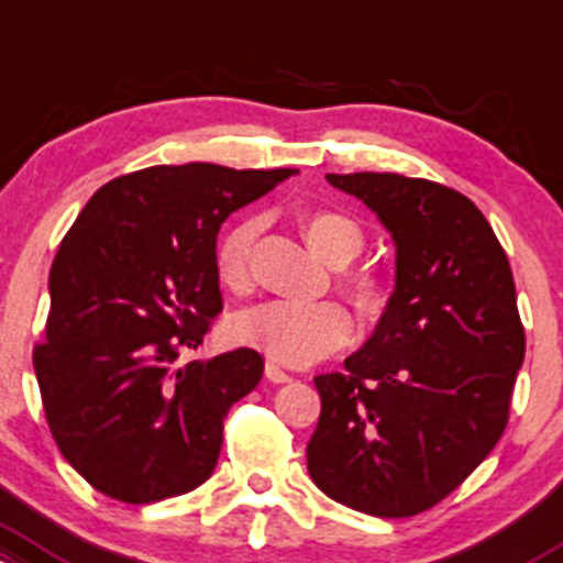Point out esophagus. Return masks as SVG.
Masks as SVG:
<instances>
[{
    "label": "esophagus",
    "instance_id": "obj_1",
    "mask_svg": "<svg viewBox=\"0 0 563 563\" xmlns=\"http://www.w3.org/2000/svg\"><path fill=\"white\" fill-rule=\"evenodd\" d=\"M264 374H267L272 385H286V382L294 379L291 374H286L280 366H275V363H267V366H264Z\"/></svg>",
    "mask_w": 563,
    "mask_h": 563
}]
</instances>
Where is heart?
Masks as SVG:
<instances>
[{
	"instance_id": "heart-1",
	"label": "heart",
	"mask_w": 563,
	"mask_h": 563,
	"mask_svg": "<svg viewBox=\"0 0 563 563\" xmlns=\"http://www.w3.org/2000/svg\"><path fill=\"white\" fill-rule=\"evenodd\" d=\"M299 230L307 245L331 267L350 264L366 245V232L347 213L305 211ZM262 221L243 219L221 234L216 245V275L232 294H245L253 283V249ZM339 291L347 296L357 314L379 318L390 305V283L382 272L357 267L339 277ZM350 314L336 301H269L240 312L232 323V336L245 347L258 350L280 366L305 368L333 355L350 342Z\"/></svg>"
}]
</instances>
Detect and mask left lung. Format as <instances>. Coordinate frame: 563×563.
Listing matches in <instances>:
<instances>
[{
  "mask_svg": "<svg viewBox=\"0 0 563 563\" xmlns=\"http://www.w3.org/2000/svg\"><path fill=\"white\" fill-rule=\"evenodd\" d=\"M395 243V291L344 372L314 376L307 471L352 510L406 518L449 497L503 438L527 352L516 283L486 216L400 173H329Z\"/></svg>",
  "mask_w": 563,
  "mask_h": 563,
  "instance_id": "1",
  "label": "left lung"
}]
</instances>
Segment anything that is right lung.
<instances>
[{
    "label": "right lung",
    "mask_w": 563,
    "mask_h": 563,
    "mask_svg": "<svg viewBox=\"0 0 563 563\" xmlns=\"http://www.w3.org/2000/svg\"><path fill=\"white\" fill-rule=\"evenodd\" d=\"M294 173L154 165L103 184L60 240L34 372L55 443L92 489L146 505L211 478L227 411L264 361L240 347L178 366V352L221 312L227 216Z\"/></svg>",
    "instance_id": "right-lung-1"
}]
</instances>
